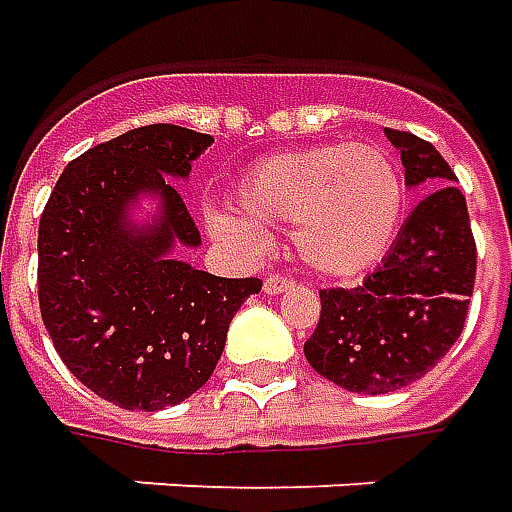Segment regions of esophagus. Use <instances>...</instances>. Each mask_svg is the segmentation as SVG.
I'll use <instances>...</instances> for the list:
<instances>
[{
	"mask_svg": "<svg viewBox=\"0 0 512 512\" xmlns=\"http://www.w3.org/2000/svg\"><path fill=\"white\" fill-rule=\"evenodd\" d=\"M296 281L290 279V276H281V273H273V276H267L264 279V293L267 296H279V293H284V290H290Z\"/></svg>",
	"mask_w": 512,
	"mask_h": 512,
	"instance_id": "34e87169",
	"label": "esophagus"
}]
</instances>
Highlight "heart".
<instances>
[{
    "instance_id": "b5f03b06",
    "label": "heart",
    "mask_w": 512,
    "mask_h": 512,
    "mask_svg": "<svg viewBox=\"0 0 512 512\" xmlns=\"http://www.w3.org/2000/svg\"><path fill=\"white\" fill-rule=\"evenodd\" d=\"M406 177L372 143H327L262 157L236 185L242 214H208L219 239L267 248V225H290L301 259L332 279L372 270L406 216Z\"/></svg>"
}]
</instances>
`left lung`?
<instances>
[{"mask_svg": "<svg viewBox=\"0 0 512 512\" xmlns=\"http://www.w3.org/2000/svg\"><path fill=\"white\" fill-rule=\"evenodd\" d=\"M406 185L434 188L408 214L383 264L360 287L321 290V318L304 344L310 366L346 392L389 394L440 363L465 327L476 279L468 205L442 154L386 129Z\"/></svg>", "mask_w": 512, "mask_h": 512, "instance_id": "left-lung-1", "label": "left lung"}]
</instances>
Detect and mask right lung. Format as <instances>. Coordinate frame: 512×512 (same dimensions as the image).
Wrapping results in <instances>:
<instances>
[{"mask_svg":"<svg viewBox=\"0 0 512 512\" xmlns=\"http://www.w3.org/2000/svg\"><path fill=\"white\" fill-rule=\"evenodd\" d=\"M211 135L140 126L75 157L39 222V307L72 375L129 411L177 406L202 389L228 327L259 279H222L171 256L200 231L180 188ZM140 193L161 200L154 223L128 222Z\"/></svg>","mask_w":512,"mask_h":512,"instance_id":"right-lung-1","label":"right lung"}]
</instances>
